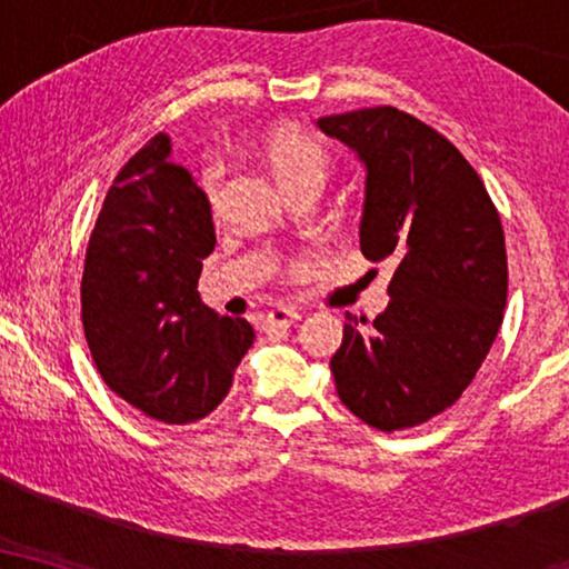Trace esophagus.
Instances as JSON below:
<instances>
[{
  "mask_svg": "<svg viewBox=\"0 0 569 569\" xmlns=\"http://www.w3.org/2000/svg\"><path fill=\"white\" fill-rule=\"evenodd\" d=\"M300 318V310H295V308H274V310H269L267 313V323L269 326H290V323H295Z\"/></svg>",
  "mask_w": 569,
  "mask_h": 569,
  "instance_id": "1",
  "label": "esophagus"
}]
</instances>
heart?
I'll list each match as a JSON object with an SVG mask.
<instances>
[{"label": "heart", "mask_w": 569, "mask_h": 569, "mask_svg": "<svg viewBox=\"0 0 569 569\" xmlns=\"http://www.w3.org/2000/svg\"><path fill=\"white\" fill-rule=\"evenodd\" d=\"M267 160L271 173L282 189H295V186H318L323 189L326 178L331 173V154L321 142L302 134H277L267 144ZM201 189H204L209 204L217 201L220 191V166L207 162L201 170Z\"/></svg>", "instance_id": "heart-1"}]
</instances>
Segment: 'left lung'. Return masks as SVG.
I'll use <instances>...</instances> for the list:
<instances>
[{
  "label": "left lung",
  "instance_id": "8db88e82",
  "mask_svg": "<svg viewBox=\"0 0 569 569\" xmlns=\"http://www.w3.org/2000/svg\"><path fill=\"white\" fill-rule=\"evenodd\" d=\"M368 168L360 248L393 259L391 302L360 333L347 316L331 357L345 407L380 432L438 417L487 360L508 300V253L495 201L450 142L393 106L318 119Z\"/></svg>",
  "mask_w": 569,
  "mask_h": 569
}]
</instances>
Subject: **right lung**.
<instances>
[{
	"label": "right lung",
	"instance_id": "right-lung-1",
	"mask_svg": "<svg viewBox=\"0 0 569 569\" xmlns=\"http://www.w3.org/2000/svg\"><path fill=\"white\" fill-rule=\"evenodd\" d=\"M170 150L160 131L113 178L84 251L80 300L106 386L144 417L189 425L228 396L256 333L199 300L212 209Z\"/></svg>",
	"mask_w": 569,
	"mask_h": 569
}]
</instances>
